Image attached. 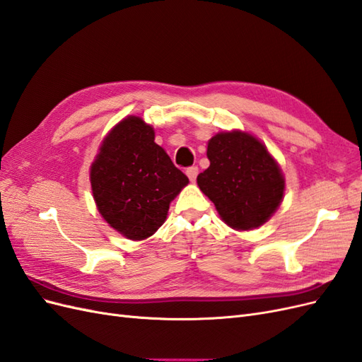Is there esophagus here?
Wrapping results in <instances>:
<instances>
[{"label": "esophagus", "mask_w": 362, "mask_h": 362, "mask_svg": "<svg viewBox=\"0 0 362 362\" xmlns=\"http://www.w3.org/2000/svg\"><path fill=\"white\" fill-rule=\"evenodd\" d=\"M185 173H187V177H189V180L193 182L194 180H196V177H198V173H199V169H198V166H192V168H189L187 170H185Z\"/></svg>", "instance_id": "esophagus-1"}]
</instances>
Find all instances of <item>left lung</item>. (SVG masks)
<instances>
[{
  "label": "left lung",
  "instance_id": "8db88e82",
  "mask_svg": "<svg viewBox=\"0 0 362 362\" xmlns=\"http://www.w3.org/2000/svg\"><path fill=\"white\" fill-rule=\"evenodd\" d=\"M210 168L198 185L213 201L222 221L237 231L266 223L286 189L284 175L266 146L243 131L218 133L208 141Z\"/></svg>",
  "mask_w": 362,
  "mask_h": 362
}]
</instances>
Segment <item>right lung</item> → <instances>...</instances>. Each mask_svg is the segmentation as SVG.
I'll return each mask as SVG.
<instances>
[{
    "label": "right lung",
    "instance_id": "obj_1",
    "mask_svg": "<svg viewBox=\"0 0 362 362\" xmlns=\"http://www.w3.org/2000/svg\"><path fill=\"white\" fill-rule=\"evenodd\" d=\"M154 139L151 125L129 116L108 133L90 168L98 210L129 240L154 234L175 196L189 182Z\"/></svg>",
    "mask_w": 362,
    "mask_h": 362
}]
</instances>
